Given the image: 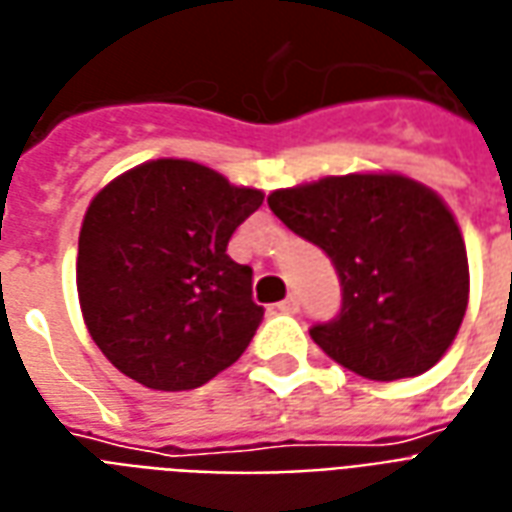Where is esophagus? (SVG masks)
<instances>
[{
	"label": "esophagus",
	"instance_id": "obj_1",
	"mask_svg": "<svg viewBox=\"0 0 512 512\" xmlns=\"http://www.w3.org/2000/svg\"><path fill=\"white\" fill-rule=\"evenodd\" d=\"M278 311H281V313H297V311H300V300H297V297H286L283 302H278Z\"/></svg>",
	"mask_w": 512,
	"mask_h": 512
}]
</instances>
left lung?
<instances>
[{
    "label": "left lung",
    "mask_w": 512,
    "mask_h": 512,
    "mask_svg": "<svg viewBox=\"0 0 512 512\" xmlns=\"http://www.w3.org/2000/svg\"><path fill=\"white\" fill-rule=\"evenodd\" d=\"M267 204L338 272L341 313L311 327L327 357L374 382L442 360L464 322L469 264L434 190L401 174H346L275 190Z\"/></svg>",
    "instance_id": "left-lung-1"
}]
</instances>
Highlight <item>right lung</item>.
<instances>
[{"instance_id": "add662e5", "label": "right lung", "mask_w": 512, "mask_h": 512, "mask_svg": "<svg viewBox=\"0 0 512 512\" xmlns=\"http://www.w3.org/2000/svg\"><path fill=\"white\" fill-rule=\"evenodd\" d=\"M261 201V190L174 158L141 163L92 199L78 234V302L114 368L177 393L240 360L264 308L253 270L226 248Z\"/></svg>"}]
</instances>
